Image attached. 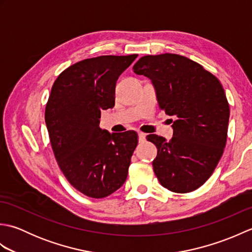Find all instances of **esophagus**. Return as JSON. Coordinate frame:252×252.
<instances>
[{
  "instance_id": "obj_1",
  "label": "esophagus",
  "mask_w": 252,
  "mask_h": 252,
  "mask_svg": "<svg viewBox=\"0 0 252 252\" xmlns=\"http://www.w3.org/2000/svg\"><path fill=\"white\" fill-rule=\"evenodd\" d=\"M146 140V134L145 133L143 132H138V141H140V143H144Z\"/></svg>"
}]
</instances>
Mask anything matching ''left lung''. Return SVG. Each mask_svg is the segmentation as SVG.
Masks as SVG:
<instances>
[{
  "mask_svg": "<svg viewBox=\"0 0 252 252\" xmlns=\"http://www.w3.org/2000/svg\"><path fill=\"white\" fill-rule=\"evenodd\" d=\"M133 70L152 80L159 107L175 117L169 142L147 135L158 149L155 174L171 191L197 189L213 173L226 144L229 106L222 84L198 63L170 53L143 56Z\"/></svg>",
  "mask_w": 252,
  "mask_h": 252,
  "instance_id": "1",
  "label": "left lung"
}]
</instances>
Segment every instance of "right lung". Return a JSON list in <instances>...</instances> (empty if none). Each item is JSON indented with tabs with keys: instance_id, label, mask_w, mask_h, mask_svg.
Instances as JSON below:
<instances>
[{
	"instance_id": "1",
	"label": "right lung",
	"mask_w": 252,
	"mask_h": 252,
	"mask_svg": "<svg viewBox=\"0 0 252 252\" xmlns=\"http://www.w3.org/2000/svg\"><path fill=\"white\" fill-rule=\"evenodd\" d=\"M136 57L88 58L65 69L52 87L45 107L51 145L63 175L85 196L107 197L126 180L137 133L101 130L99 118L115 106L117 80Z\"/></svg>"
}]
</instances>
